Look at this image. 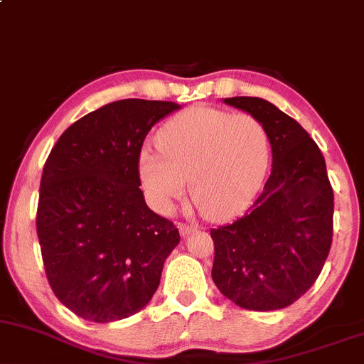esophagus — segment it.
Instances as JSON below:
<instances>
[{
	"label": "esophagus",
	"instance_id": "34e87169",
	"mask_svg": "<svg viewBox=\"0 0 364 364\" xmlns=\"http://www.w3.org/2000/svg\"><path fill=\"white\" fill-rule=\"evenodd\" d=\"M198 229V227L196 225H191V224H179V232H181V235H190V234H193V232Z\"/></svg>",
	"mask_w": 364,
	"mask_h": 364
}]
</instances>
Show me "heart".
Instances as JSON below:
<instances>
[{
	"label": "heart",
	"mask_w": 364,
	"mask_h": 364,
	"mask_svg": "<svg viewBox=\"0 0 364 364\" xmlns=\"http://www.w3.org/2000/svg\"><path fill=\"white\" fill-rule=\"evenodd\" d=\"M157 149L139 152V178L161 213H169L185 195L203 213L224 220L246 208L259 190L269 161L264 125L249 113L193 107L161 127Z\"/></svg>",
	"instance_id": "obj_1"
}]
</instances>
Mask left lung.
<instances>
[{
	"mask_svg": "<svg viewBox=\"0 0 364 364\" xmlns=\"http://www.w3.org/2000/svg\"><path fill=\"white\" fill-rule=\"evenodd\" d=\"M224 103L264 125L273 166L246 215L210 230L213 283L242 309H284L312 287L331 251L334 191L326 161L307 130L273 103L252 96Z\"/></svg>",
	"mask_w": 364,
	"mask_h": 364,
	"instance_id": "obj_1",
	"label": "left lung"
}]
</instances>
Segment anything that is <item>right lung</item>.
Returning a JSON list of instances; mask_svg holds the SVG:
<instances>
[{
  "label": "right lung",
  "mask_w": 364,
  "mask_h": 364,
  "mask_svg": "<svg viewBox=\"0 0 364 364\" xmlns=\"http://www.w3.org/2000/svg\"><path fill=\"white\" fill-rule=\"evenodd\" d=\"M178 103L120 100L87 113L52 147L41 179L37 234L52 291L85 321L144 309L179 232L147 207L139 152Z\"/></svg>",
  "instance_id": "right-lung-1"
}]
</instances>
